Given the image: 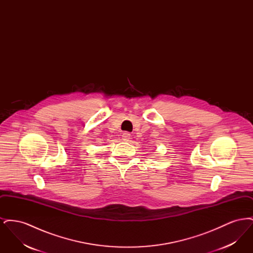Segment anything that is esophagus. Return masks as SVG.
<instances>
[{"label":"esophagus","mask_w":253,"mask_h":253,"mask_svg":"<svg viewBox=\"0 0 253 253\" xmlns=\"http://www.w3.org/2000/svg\"><path fill=\"white\" fill-rule=\"evenodd\" d=\"M122 139L124 141H128L129 139H131V133L129 132H124L122 133Z\"/></svg>","instance_id":"34e87169"}]
</instances>
